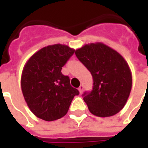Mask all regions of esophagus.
I'll return each instance as SVG.
<instances>
[{"instance_id":"obj_1","label":"esophagus","mask_w":148,"mask_h":148,"mask_svg":"<svg viewBox=\"0 0 148 148\" xmlns=\"http://www.w3.org/2000/svg\"><path fill=\"white\" fill-rule=\"evenodd\" d=\"M83 89H84V87H83V85H81L79 88H78V91L80 92V93H82Z\"/></svg>"}]
</instances>
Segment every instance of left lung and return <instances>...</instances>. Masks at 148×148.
<instances>
[{"label": "left lung", "mask_w": 148, "mask_h": 148, "mask_svg": "<svg viewBox=\"0 0 148 148\" xmlns=\"http://www.w3.org/2000/svg\"><path fill=\"white\" fill-rule=\"evenodd\" d=\"M75 55L93 78L92 90L83 94L89 111L102 118L119 113L132 88V73L125 60L101 42L85 45Z\"/></svg>", "instance_id": "left-lung-1"}]
</instances>
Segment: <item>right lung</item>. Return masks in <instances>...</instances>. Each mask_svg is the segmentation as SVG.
<instances>
[{
	"mask_svg": "<svg viewBox=\"0 0 148 148\" xmlns=\"http://www.w3.org/2000/svg\"><path fill=\"white\" fill-rule=\"evenodd\" d=\"M74 53L67 45L44 47L27 60L22 72L21 88L25 101L35 116L47 121L66 115L74 96L79 94L61 70Z\"/></svg>",
	"mask_w": 148,
	"mask_h": 148,
	"instance_id": "right-lung-1",
	"label": "right lung"
}]
</instances>
